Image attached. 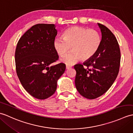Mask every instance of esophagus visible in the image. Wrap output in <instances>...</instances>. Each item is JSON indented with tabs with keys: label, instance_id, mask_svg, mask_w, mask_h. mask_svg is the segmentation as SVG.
I'll list each match as a JSON object with an SVG mask.
<instances>
[{
	"label": "esophagus",
	"instance_id": "1",
	"mask_svg": "<svg viewBox=\"0 0 133 133\" xmlns=\"http://www.w3.org/2000/svg\"><path fill=\"white\" fill-rule=\"evenodd\" d=\"M66 69H70L71 67V66H69V65H66Z\"/></svg>",
	"mask_w": 133,
	"mask_h": 133
}]
</instances>
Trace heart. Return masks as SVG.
<instances>
[{
	"mask_svg": "<svg viewBox=\"0 0 133 133\" xmlns=\"http://www.w3.org/2000/svg\"><path fill=\"white\" fill-rule=\"evenodd\" d=\"M101 43V36L97 31L87 28L74 26L67 29L63 38H57L54 42V47L59 55H63L61 62L72 65L81 59L86 61L91 58L99 49Z\"/></svg>",
	"mask_w": 133,
	"mask_h": 133,
	"instance_id": "obj_1",
	"label": "heart"
}]
</instances>
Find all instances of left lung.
I'll list each match as a JSON object with an SVG mask.
<instances>
[{"instance_id":"left-lung-1","label":"left lung","mask_w":133,"mask_h":133,"mask_svg":"<svg viewBox=\"0 0 133 133\" xmlns=\"http://www.w3.org/2000/svg\"><path fill=\"white\" fill-rule=\"evenodd\" d=\"M98 25L102 34L98 51L83 64L74 66L76 88L81 95L90 99L100 97L110 89L120 66L121 51L116 38L108 28L100 23Z\"/></svg>"}]
</instances>
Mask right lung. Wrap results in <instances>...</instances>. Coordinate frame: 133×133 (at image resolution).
<instances>
[{
	"label": "right lung",
	"instance_id": "obj_1",
	"mask_svg": "<svg viewBox=\"0 0 133 133\" xmlns=\"http://www.w3.org/2000/svg\"><path fill=\"white\" fill-rule=\"evenodd\" d=\"M54 24H38L28 30L17 44V75L33 97L45 99L54 94L57 81L66 70L63 63L50 66L59 58L54 47L58 31Z\"/></svg>",
	"mask_w": 133,
	"mask_h": 133
}]
</instances>
